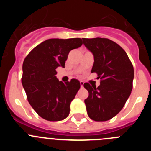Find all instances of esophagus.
Returning a JSON list of instances; mask_svg holds the SVG:
<instances>
[{"mask_svg": "<svg viewBox=\"0 0 151 151\" xmlns=\"http://www.w3.org/2000/svg\"><path fill=\"white\" fill-rule=\"evenodd\" d=\"M80 85H81V87H83L84 85V82L83 81H80Z\"/></svg>", "mask_w": 151, "mask_h": 151, "instance_id": "esophagus-1", "label": "esophagus"}]
</instances>
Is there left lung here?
<instances>
[{
    "label": "left lung",
    "mask_w": 151,
    "mask_h": 151,
    "mask_svg": "<svg viewBox=\"0 0 151 151\" xmlns=\"http://www.w3.org/2000/svg\"><path fill=\"white\" fill-rule=\"evenodd\" d=\"M94 56L91 73L101 78L98 87L84 84L89 94L85 100L88 115L97 122L110 120L125 105L132 90L134 69L127 54L107 38H82Z\"/></svg>",
    "instance_id": "left-lung-1"
}]
</instances>
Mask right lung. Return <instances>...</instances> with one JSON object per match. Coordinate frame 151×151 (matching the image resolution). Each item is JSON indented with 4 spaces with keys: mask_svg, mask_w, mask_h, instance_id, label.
<instances>
[{
    "mask_svg": "<svg viewBox=\"0 0 151 151\" xmlns=\"http://www.w3.org/2000/svg\"><path fill=\"white\" fill-rule=\"evenodd\" d=\"M81 38H51L36 46L22 64V84L32 107L41 118L60 121L69 116L70 103L80 88L76 78L63 83L57 78V67L64 68L68 54L82 46Z\"/></svg>",
    "mask_w": 151,
    "mask_h": 151,
    "instance_id": "1",
    "label": "right lung"
}]
</instances>
